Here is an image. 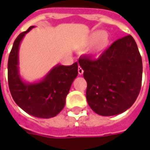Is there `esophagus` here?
Returning a JSON list of instances; mask_svg holds the SVG:
<instances>
[{
  "label": "esophagus",
  "mask_w": 150,
  "mask_h": 150,
  "mask_svg": "<svg viewBox=\"0 0 150 150\" xmlns=\"http://www.w3.org/2000/svg\"><path fill=\"white\" fill-rule=\"evenodd\" d=\"M78 74H80V75H82V74L83 73V68H82L81 67H78Z\"/></svg>",
  "instance_id": "esophagus-1"
}]
</instances>
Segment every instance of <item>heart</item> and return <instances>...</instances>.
Wrapping results in <instances>:
<instances>
[{"mask_svg":"<svg viewBox=\"0 0 150 150\" xmlns=\"http://www.w3.org/2000/svg\"><path fill=\"white\" fill-rule=\"evenodd\" d=\"M109 42L110 37L108 32L104 31H95L88 37L84 42V46L89 47L93 44L92 52L95 57H98L107 49Z\"/></svg>","mask_w":150,"mask_h":150,"instance_id":"b5f03b06","label":"heart"}]
</instances>
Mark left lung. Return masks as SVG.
Instances as JSON below:
<instances>
[{
	"label": "left lung",
	"mask_w": 150,
	"mask_h": 150,
	"mask_svg": "<svg viewBox=\"0 0 150 150\" xmlns=\"http://www.w3.org/2000/svg\"><path fill=\"white\" fill-rule=\"evenodd\" d=\"M78 64L88 84V103L96 113L117 115L134 104L141 88L143 65L132 36L114 42L97 60L80 57Z\"/></svg>",
	"instance_id": "left-lung-1"
}]
</instances>
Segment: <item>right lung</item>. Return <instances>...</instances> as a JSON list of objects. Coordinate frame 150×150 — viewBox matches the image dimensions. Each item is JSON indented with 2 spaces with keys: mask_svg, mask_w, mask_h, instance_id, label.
<instances>
[{
  "mask_svg": "<svg viewBox=\"0 0 150 150\" xmlns=\"http://www.w3.org/2000/svg\"><path fill=\"white\" fill-rule=\"evenodd\" d=\"M32 26L15 40L8 58V84L16 103L28 114L42 118L55 117L66 103L72 82L78 76V62L70 66L56 65L42 79L33 83L23 80L19 71V47Z\"/></svg>",
  "mask_w": 150,
  "mask_h": 150,
  "instance_id": "obj_1",
  "label": "right lung"
}]
</instances>
